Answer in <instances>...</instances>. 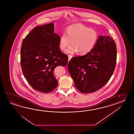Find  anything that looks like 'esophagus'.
Wrapping results in <instances>:
<instances>
[{
    "label": "esophagus",
    "mask_w": 134,
    "mask_h": 134,
    "mask_svg": "<svg viewBox=\"0 0 134 134\" xmlns=\"http://www.w3.org/2000/svg\"><path fill=\"white\" fill-rule=\"evenodd\" d=\"M72 57V55H68V61H69V60H70Z\"/></svg>",
    "instance_id": "obj_1"
}]
</instances>
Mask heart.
I'll return each instance as SVG.
<instances>
[{
	"label": "heart",
	"instance_id": "obj_1",
	"mask_svg": "<svg viewBox=\"0 0 134 134\" xmlns=\"http://www.w3.org/2000/svg\"><path fill=\"white\" fill-rule=\"evenodd\" d=\"M98 38L97 32L93 29L81 24L69 26L66 30V34L63 33L60 36L59 46L62 51L70 46L66 52L84 55L91 51L97 43Z\"/></svg>",
	"mask_w": 134,
	"mask_h": 134
}]
</instances>
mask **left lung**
Here are the masks:
<instances>
[{
    "label": "left lung",
    "mask_w": 134,
    "mask_h": 134,
    "mask_svg": "<svg viewBox=\"0 0 134 134\" xmlns=\"http://www.w3.org/2000/svg\"><path fill=\"white\" fill-rule=\"evenodd\" d=\"M116 58L114 40L109 36H100L91 51L72 57L68 63V71L76 88L83 93H90L105 85L114 73Z\"/></svg>",
    "instance_id": "left-lung-1"
}]
</instances>
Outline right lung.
Wrapping results in <instances>:
<instances>
[{
	"instance_id": "add662e5",
	"label": "right lung",
	"mask_w": 134,
	"mask_h": 134,
	"mask_svg": "<svg viewBox=\"0 0 134 134\" xmlns=\"http://www.w3.org/2000/svg\"><path fill=\"white\" fill-rule=\"evenodd\" d=\"M59 39L54 32V23H50L35 27L23 40L20 50L23 74L37 91L48 93L56 88L54 68L68 64V56L61 51Z\"/></svg>"
}]
</instances>
